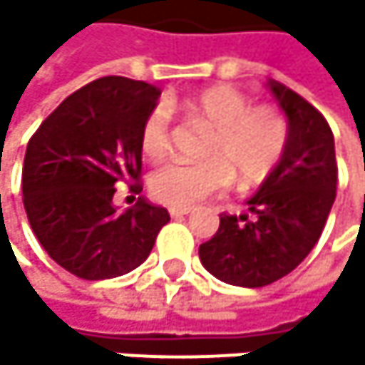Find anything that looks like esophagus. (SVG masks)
<instances>
[{
    "label": "esophagus",
    "mask_w": 365,
    "mask_h": 365,
    "mask_svg": "<svg viewBox=\"0 0 365 365\" xmlns=\"http://www.w3.org/2000/svg\"><path fill=\"white\" fill-rule=\"evenodd\" d=\"M168 212H170V217H173V219H179V217L190 215V212H192V207H170Z\"/></svg>",
    "instance_id": "34e87169"
}]
</instances>
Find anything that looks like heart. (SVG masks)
Listing matches in <instances>:
<instances>
[{"instance_id": "1", "label": "heart", "mask_w": 365, "mask_h": 365, "mask_svg": "<svg viewBox=\"0 0 365 365\" xmlns=\"http://www.w3.org/2000/svg\"><path fill=\"white\" fill-rule=\"evenodd\" d=\"M168 111L210 127L201 148L205 160L166 162L148 175V192L173 207H190L221 192L232 186L234 177L241 186L262 184L280 166L289 146V122L278 109L252 105L243 91L215 85L144 115L140 148L148 160H160L168 150Z\"/></svg>"}]
</instances>
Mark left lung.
Masks as SVG:
<instances>
[{
    "label": "left lung",
    "mask_w": 365,
    "mask_h": 365,
    "mask_svg": "<svg viewBox=\"0 0 365 365\" xmlns=\"http://www.w3.org/2000/svg\"><path fill=\"white\" fill-rule=\"evenodd\" d=\"M289 120L280 166L247 201L250 215H221L199 245L203 267L236 287H267L291 274L315 247L337 190L335 140L327 118L278 81L267 83Z\"/></svg>",
    "instance_id": "obj_1"
}]
</instances>
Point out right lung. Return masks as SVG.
<instances>
[{
    "instance_id": "add662e5",
    "label": "right lung",
    "mask_w": 365,
    "mask_h": 365,
    "mask_svg": "<svg viewBox=\"0 0 365 365\" xmlns=\"http://www.w3.org/2000/svg\"><path fill=\"white\" fill-rule=\"evenodd\" d=\"M160 89L103 76L41 122L28 142L21 190L30 227L63 269L83 280L129 274L148 258L168 210L138 197L115 212L120 181L142 192L140 124Z\"/></svg>"
}]
</instances>
